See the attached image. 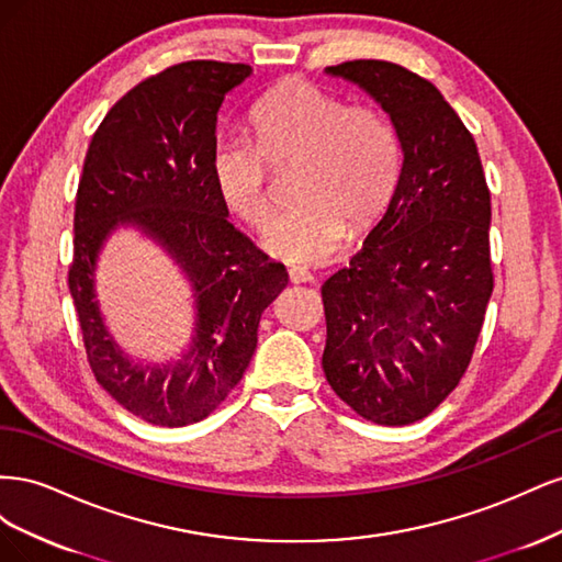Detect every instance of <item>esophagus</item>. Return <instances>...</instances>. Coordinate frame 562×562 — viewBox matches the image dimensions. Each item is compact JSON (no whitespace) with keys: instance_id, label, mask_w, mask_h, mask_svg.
Returning <instances> with one entry per match:
<instances>
[{"instance_id":"obj_1","label":"esophagus","mask_w":562,"mask_h":562,"mask_svg":"<svg viewBox=\"0 0 562 562\" xmlns=\"http://www.w3.org/2000/svg\"><path fill=\"white\" fill-rule=\"evenodd\" d=\"M288 277H291L293 283H314L312 271L302 269V267H291V269H288Z\"/></svg>"}]
</instances>
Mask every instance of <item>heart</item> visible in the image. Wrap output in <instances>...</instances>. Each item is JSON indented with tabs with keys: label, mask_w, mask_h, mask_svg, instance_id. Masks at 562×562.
I'll use <instances>...</instances> for the list:
<instances>
[{
	"label": "heart",
	"mask_w": 562,
	"mask_h": 562,
	"mask_svg": "<svg viewBox=\"0 0 562 562\" xmlns=\"http://www.w3.org/2000/svg\"><path fill=\"white\" fill-rule=\"evenodd\" d=\"M252 143L225 140L213 151V180L225 206L252 227L274 215L271 173L297 168L295 211L271 225L262 244L285 262L312 265L342 246L347 227H372L394 194L396 135L384 112L349 105L304 79L269 89L248 116Z\"/></svg>",
	"instance_id": "heart-1"
}]
</instances>
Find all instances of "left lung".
Returning a JSON list of instances; mask_svg holds the SVG:
<instances>
[{"label":"left lung","instance_id":"obj_1","mask_svg":"<svg viewBox=\"0 0 562 562\" xmlns=\"http://www.w3.org/2000/svg\"><path fill=\"white\" fill-rule=\"evenodd\" d=\"M386 112L401 173L384 217L323 283V372L356 415L403 427L467 372L492 295L490 190L473 135L431 81L386 60L326 67Z\"/></svg>","mask_w":562,"mask_h":562}]
</instances>
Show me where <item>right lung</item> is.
Here are the masks:
<instances>
[{
    "label": "right lung",
    "instance_id": "obj_1",
    "mask_svg": "<svg viewBox=\"0 0 562 562\" xmlns=\"http://www.w3.org/2000/svg\"><path fill=\"white\" fill-rule=\"evenodd\" d=\"M250 65L190 60L133 87L93 133L75 203L67 285L98 384L157 427L209 417L241 382L260 316L288 283L281 262L234 229L213 180L217 112ZM122 224L143 228L183 267L198 300L191 351L168 367L133 364L97 310V252Z\"/></svg>",
    "mask_w": 562,
    "mask_h": 562
}]
</instances>
